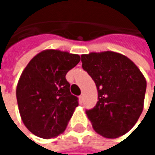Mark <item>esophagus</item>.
<instances>
[{"instance_id":"esophagus-1","label":"esophagus","mask_w":155,"mask_h":155,"mask_svg":"<svg viewBox=\"0 0 155 155\" xmlns=\"http://www.w3.org/2000/svg\"><path fill=\"white\" fill-rule=\"evenodd\" d=\"M79 99H80V103H82V101H83V94H81L79 96Z\"/></svg>"}]
</instances>
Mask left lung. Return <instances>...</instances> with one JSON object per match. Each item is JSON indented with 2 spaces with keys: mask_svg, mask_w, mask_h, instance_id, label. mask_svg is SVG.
Here are the masks:
<instances>
[{
  "mask_svg": "<svg viewBox=\"0 0 155 155\" xmlns=\"http://www.w3.org/2000/svg\"><path fill=\"white\" fill-rule=\"evenodd\" d=\"M81 63L98 91L96 106L86 110L93 129L106 138L127 134L143 108L146 80L139 68L113 51L81 54Z\"/></svg>",
  "mask_w": 155,
  "mask_h": 155,
  "instance_id": "1",
  "label": "left lung"
}]
</instances>
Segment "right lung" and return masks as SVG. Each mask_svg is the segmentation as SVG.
Returning a JSON list of instances; mask_svg holds the SVG:
<instances>
[{
    "label": "right lung",
    "mask_w": 155,
    "mask_h": 155,
    "mask_svg": "<svg viewBox=\"0 0 155 155\" xmlns=\"http://www.w3.org/2000/svg\"><path fill=\"white\" fill-rule=\"evenodd\" d=\"M79 54L47 49L35 55L17 84L18 111L35 136L50 139L62 134L79 105L65 75L80 62Z\"/></svg>",
    "instance_id": "add662e5"
}]
</instances>
